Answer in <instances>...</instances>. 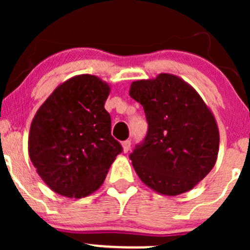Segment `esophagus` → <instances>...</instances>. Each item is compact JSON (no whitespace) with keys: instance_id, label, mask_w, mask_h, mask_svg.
I'll list each match as a JSON object with an SVG mask.
<instances>
[{"instance_id":"esophagus-1","label":"esophagus","mask_w":250,"mask_h":250,"mask_svg":"<svg viewBox=\"0 0 250 250\" xmlns=\"http://www.w3.org/2000/svg\"><path fill=\"white\" fill-rule=\"evenodd\" d=\"M122 147H123V151H125V152H128V151H129V148H130V140L123 141Z\"/></svg>"}]
</instances>
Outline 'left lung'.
<instances>
[{
  "label": "left lung",
  "instance_id": "left-lung-1",
  "mask_svg": "<svg viewBox=\"0 0 250 250\" xmlns=\"http://www.w3.org/2000/svg\"><path fill=\"white\" fill-rule=\"evenodd\" d=\"M129 95L143 105L147 135L130 160L140 180L160 195L192 190L215 166L218 125L192 85L172 74L132 82Z\"/></svg>",
  "mask_w": 250,
  "mask_h": 250
}]
</instances>
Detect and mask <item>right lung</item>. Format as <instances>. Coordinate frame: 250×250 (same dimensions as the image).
<instances>
[{
    "label": "right lung",
    "instance_id": "right-lung-1",
    "mask_svg": "<svg viewBox=\"0 0 250 250\" xmlns=\"http://www.w3.org/2000/svg\"><path fill=\"white\" fill-rule=\"evenodd\" d=\"M109 94L105 81L77 75L60 83L32 118L30 160L54 192L69 198L95 192L122 152L104 107Z\"/></svg>",
    "mask_w": 250,
    "mask_h": 250
}]
</instances>
